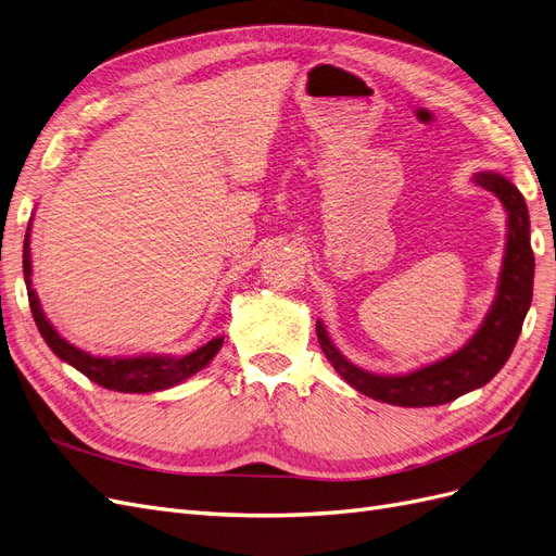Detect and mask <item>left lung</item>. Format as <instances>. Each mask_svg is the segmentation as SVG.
Instances as JSON below:
<instances>
[{"mask_svg":"<svg viewBox=\"0 0 556 556\" xmlns=\"http://www.w3.org/2000/svg\"><path fill=\"white\" fill-rule=\"evenodd\" d=\"M476 182L498 197L508 213V243L503 257L498 292L480 329L468 343L441 362L417 368L403 376H378L348 362L329 341L327 329L317 319L319 348L339 371V376L357 392L376 401L403 408L441 406L457 396L473 392L490 382L513 355V348L525 325L533 296V250L529 241L527 201L515 185L494 172H482Z\"/></svg>","mask_w":556,"mask_h":556,"instance_id":"obj_1","label":"left lung"}]
</instances>
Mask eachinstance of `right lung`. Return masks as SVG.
<instances>
[{"instance_id":"1","label":"right lung","mask_w":556,"mask_h":556,"mask_svg":"<svg viewBox=\"0 0 556 556\" xmlns=\"http://www.w3.org/2000/svg\"><path fill=\"white\" fill-rule=\"evenodd\" d=\"M23 274L27 285V296H29V308L35 315V323L43 336L48 348L55 352V355L72 364L76 371H80L92 382L106 387L113 392H129V394H148V392H160L166 387H174L190 376L199 374L201 368L208 366L211 359L217 355V350L223 348V336L208 341L206 345L197 348L194 352L185 357H169V355H143V357H92L88 352L64 341L62 336L55 331V327L48 323L37 292L31 290V260H29V227L25 233V248H23Z\"/></svg>"}]
</instances>
